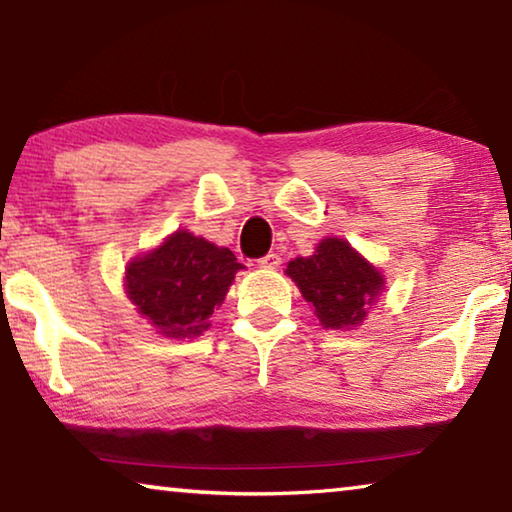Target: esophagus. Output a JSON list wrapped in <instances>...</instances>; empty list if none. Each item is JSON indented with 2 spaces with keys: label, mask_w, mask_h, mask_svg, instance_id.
<instances>
[{
  "label": "esophagus",
  "mask_w": 512,
  "mask_h": 512,
  "mask_svg": "<svg viewBox=\"0 0 512 512\" xmlns=\"http://www.w3.org/2000/svg\"><path fill=\"white\" fill-rule=\"evenodd\" d=\"M257 264L262 266V269H278V266H280V255L278 253H269V255L259 257Z\"/></svg>",
  "instance_id": "obj_1"
}]
</instances>
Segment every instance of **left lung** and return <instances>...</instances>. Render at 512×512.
Here are the masks:
<instances>
[{"label":"left lung","mask_w":512,"mask_h":512,"mask_svg":"<svg viewBox=\"0 0 512 512\" xmlns=\"http://www.w3.org/2000/svg\"><path fill=\"white\" fill-rule=\"evenodd\" d=\"M287 276L299 285L304 299L327 329L364 322L366 308L383 290V276L343 239H322L311 257L287 264Z\"/></svg>","instance_id":"1"}]
</instances>
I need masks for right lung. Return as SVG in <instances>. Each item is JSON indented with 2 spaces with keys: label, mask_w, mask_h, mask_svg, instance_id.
I'll return each instance as SVG.
<instances>
[{
  "label": "right lung",
  "mask_w": 512,
  "mask_h": 512,
  "mask_svg": "<svg viewBox=\"0 0 512 512\" xmlns=\"http://www.w3.org/2000/svg\"><path fill=\"white\" fill-rule=\"evenodd\" d=\"M239 269L243 264L232 250L181 229L153 253L129 262L127 297L160 334L199 336L208 329L213 308L225 301Z\"/></svg>",
  "instance_id": "1"
}]
</instances>
